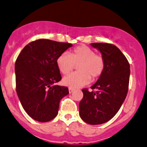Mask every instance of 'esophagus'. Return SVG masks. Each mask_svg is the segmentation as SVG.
<instances>
[{
    "label": "esophagus",
    "instance_id": "esophagus-1",
    "mask_svg": "<svg viewBox=\"0 0 147 147\" xmlns=\"http://www.w3.org/2000/svg\"><path fill=\"white\" fill-rule=\"evenodd\" d=\"M73 91H74V89H72V88H69V93H72Z\"/></svg>",
    "mask_w": 147,
    "mask_h": 147
}]
</instances>
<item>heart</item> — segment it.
<instances>
[{"label": "heart", "mask_w": 147, "mask_h": 147, "mask_svg": "<svg viewBox=\"0 0 147 147\" xmlns=\"http://www.w3.org/2000/svg\"><path fill=\"white\" fill-rule=\"evenodd\" d=\"M57 65L59 71L64 75H67L75 65H78V71L65 77L62 82L71 88H77L87 85L92 79H96L101 75L105 63L103 58L95 55V52L88 47L82 45L75 48L69 55L64 52L58 57Z\"/></svg>", "instance_id": "obj_1"}]
</instances>
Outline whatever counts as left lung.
Returning a JSON list of instances; mask_svg holds the SVG:
<instances>
[{
	"label": "left lung",
	"mask_w": 147,
	"mask_h": 147,
	"mask_svg": "<svg viewBox=\"0 0 147 147\" xmlns=\"http://www.w3.org/2000/svg\"><path fill=\"white\" fill-rule=\"evenodd\" d=\"M103 58L105 67L98 81L91 87L95 92L82 90L79 103L80 116L88 124L105 123L117 113L129 89L130 65L117 47L107 43H92Z\"/></svg>",
	"instance_id": "obj_1"
}]
</instances>
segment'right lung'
I'll return each instance as SVG.
<instances>
[{"label":"right lung","instance_id":"add662e5","mask_svg":"<svg viewBox=\"0 0 147 147\" xmlns=\"http://www.w3.org/2000/svg\"><path fill=\"white\" fill-rule=\"evenodd\" d=\"M72 45L49 39L27 45L15 63L16 92L27 114L47 122L58 113L59 102L69 94L67 87L55 85L62 79L57 59Z\"/></svg>","mask_w":147,"mask_h":147}]
</instances>
